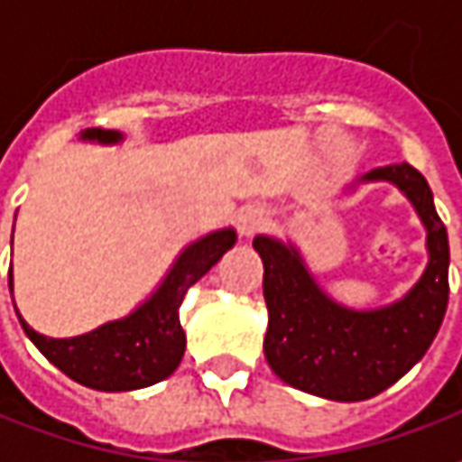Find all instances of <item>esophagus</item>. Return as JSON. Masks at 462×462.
<instances>
[{
    "label": "esophagus",
    "instance_id": "esophagus-1",
    "mask_svg": "<svg viewBox=\"0 0 462 462\" xmlns=\"http://www.w3.org/2000/svg\"><path fill=\"white\" fill-rule=\"evenodd\" d=\"M267 221H270V213H267L262 205H244V208L239 210V216H236L241 236H252V234H257L259 228H262Z\"/></svg>",
    "mask_w": 462,
    "mask_h": 462
}]
</instances>
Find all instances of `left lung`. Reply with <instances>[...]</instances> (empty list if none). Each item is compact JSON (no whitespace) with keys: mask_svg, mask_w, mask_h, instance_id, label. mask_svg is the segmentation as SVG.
<instances>
[{"mask_svg":"<svg viewBox=\"0 0 462 462\" xmlns=\"http://www.w3.org/2000/svg\"><path fill=\"white\" fill-rule=\"evenodd\" d=\"M365 182H391L414 205L427 228L430 262L409 293L381 309H346L324 293L298 246L257 236L270 313L264 357L280 381L331 401H365L383 393L424 357L448 309V231L427 180L406 162L370 169Z\"/></svg>","mask_w":462,"mask_h":462,"instance_id":"8db88e82","label":"left lung"}]
</instances>
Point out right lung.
Here are the masks:
<instances>
[{"instance_id": "right-lung-1", "label": "right lung", "mask_w": 462, "mask_h": 462, "mask_svg": "<svg viewBox=\"0 0 462 462\" xmlns=\"http://www.w3.org/2000/svg\"><path fill=\"white\" fill-rule=\"evenodd\" d=\"M81 141L113 146L123 141V134L105 128L81 131ZM236 244L234 228L210 231L198 241L187 244L174 259L167 277L159 282L141 306L128 316L107 321L79 337L53 339L38 334L20 316V324L63 375L95 391H135L169 378L185 355V331L180 324V306L187 288L195 285L218 259ZM9 291H12V267H9ZM17 309V306H14Z\"/></svg>"}]
</instances>
